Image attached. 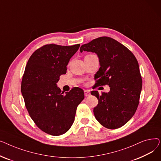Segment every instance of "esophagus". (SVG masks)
<instances>
[{
  "instance_id": "obj_1",
  "label": "esophagus",
  "mask_w": 161,
  "mask_h": 161,
  "mask_svg": "<svg viewBox=\"0 0 161 161\" xmlns=\"http://www.w3.org/2000/svg\"><path fill=\"white\" fill-rule=\"evenodd\" d=\"M84 95H85L86 97H88L91 95V92L89 90H85L84 91Z\"/></svg>"
}]
</instances>
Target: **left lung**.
Instances as JSON below:
<instances>
[{"label":"left lung","instance_id":"obj_1","mask_svg":"<svg viewBox=\"0 0 161 161\" xmlns=\"http://www.w3.org/2000/svg\"><path fill=\"white\" fill-rule=\"evenodd\" d=\"M97 54L100 67L95 75L93 88L108 85V92L92 91L98 104L93 112L97 120L109 129H116L127 123L139 104L142 79L137 59L130 51L117 40L107 36L92 40L80 47Z\"/></svg>","mask_w":161,"mask_h":161}]
</instances>
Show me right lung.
<instances>
[{
  "label": "right lung",
  "instance_id": "obj_1",
  "mask_svg": "<svg viewBox=\"0 0 161 161\" xmlns=\"http://www.w3.org/2000/svg\"><path fill=\"white\" fill-rule=\"evenodd\" d=\"M80 45L46 44L30 57L23 75L21 91L31 119L44 132L59 136L72 125L83 90L74 87L65 94L57 86L60 75Z\"/></svg>",
  "mask_w": 161,
  "mask_h": 161
}]
</instances>
